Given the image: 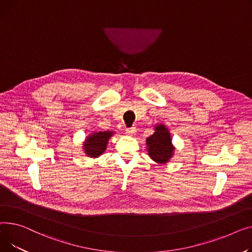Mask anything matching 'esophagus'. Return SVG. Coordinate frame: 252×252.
Instances as JSON below:
<instances>
[{
  "label": "esophagus",
  "mask_w": 252,
  "mask_h": 252,
  "mask_svg": "<svg viewBox=\"0 0 252 252\" xmlns=\"http://www.w3.org/2000/svg\"><path fill=\"white\" fill-rule=\"evenodd\" d=\"M135 132H136V128H135V127H130V128H127V129H126V133H127L128 135L135 134Z\"/></svg>",
  "instance_id": "obj_1"
}]
</instances>
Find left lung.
Masks as SVG:
<instances>
[{"instance_id":"left-lung-1","label":"left lung","mask_w":252,"mask_h":252,"mask_svg":"<svg viewBox=\"0 0 252 252\" xmlns=\"http://www.w3.org/2000/svg\"><path fill=\"white\" fill-rule=\"evenodd\" d=\"M147 152L152 159L159 164H165L174 155V146L168 128L159 124L156 126V132L146 138Z\"/></svg>"}]
</instances>
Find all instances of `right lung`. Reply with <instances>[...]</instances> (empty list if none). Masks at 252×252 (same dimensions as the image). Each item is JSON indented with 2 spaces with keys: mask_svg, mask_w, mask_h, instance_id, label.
Wrapping results in <instances>:
<instances>
[{
  "mask_svg": "<svg viewBox=\"0 0 252 252\" xmlns=\"http://www.w3.org/2000/svg\"><path fill=\"white\" fill-rule=\"evenodd\" d=\"M113 134L114 132L112 131H99L88 136L83 144L85 154L91 158L99 157L106 151L108 141Z\"/></svg>",
  "mask_w": 252,
  "mask_h": 252,
  "instance_id": "obj_1",
  "label": "right lung"
}]
</instances>
